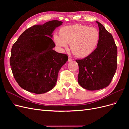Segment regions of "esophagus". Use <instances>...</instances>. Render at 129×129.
I'll use <instances>...</instances> for the list:
<instances>
[{"instance_id": "1", "label": "esophagus", "mask_w": 129, "mask_h": 129, "mask_svg": "<svg viewBox=\"0 0 129 129\" xmlns=\"http://www.w3.org/2000/svg\"><path fill=\"white\" fill-rule=\"evenodd\" d=\"M73 60L72 59V58H71V57H68V62H71V61H72Z\"/></svg>"}]
</instances>
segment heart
I'll list each match as a JSON object with an SVG mask.
<instances>
[{"label": "heart", "mask_w": 129, "mask_h": 129, "mask_svg": "<svg viewBox=\"0 0 129 129\" xmlns=\"http://www.w3.org/2000/svg\"><path fill=\"white\" fill-rule=\"evenodd\" d=\"M60 36H54L56 45L60 48H66L69 44L71 52L77 57L83 58L92 54L100 40L99 30L87 25L75 24L63 27Z\"/></svg>", "instance_id": "obj_1"}]
</instances>
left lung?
Instances as JSON below:
<instances>
[{"instance_id": "8db88e82", "label": "left lung", "mask_w": 129, "mask_h": 129, "mask_svg": "<svg viewBox=\"0 0 129 129\" xmlns=\"http://www.w3.org/2000/svg\"><path fill=\"white\" fill-rule=\"evenodd\" d=\"M100 40L88 56L76 60L79 67L78 82L89 90H97L110 84L117 69V48L111 33L98 21Z\"/></svg>"}]
</instances>
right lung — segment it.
<instances>
[{
	"label": "right lung",
	"instance_id": "1",
	"mask_svg": "<svg viewBox=\"0 0 129 129\" xmlns=\"http://www.w3.org/2000/svg\"><path fill=\"white\" fill-rule=\"evenodd\" d=\"M62 21L52 20L25 30L11 49V68L19 86L30 92L44 93L55 86L58 72L68 60L67 54L56 52L52 39Z\"/></svg>",
	"mask_w": 129,
	"mask_h": 129
}]
</instances>
